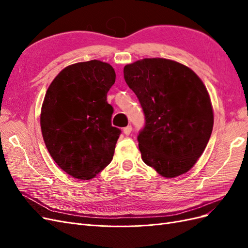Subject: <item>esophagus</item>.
Here are the masks:
<instances>
[{"mask_svg": "<svg viewBox=\"0 0 248 248\" xmlns=\"http://www.w3.org/2000/svg\"><path fill=\"white\" fill-rule=\"evenodd\" d=\"M131 131H132V127L130 125L125 127V128L123 129V132H124V134H126V136H129V134L131 133Z\"/></svg>", "mask_w": 248, "mask_h": 248, "instance_id": "1", "label": "esophagus"}]
</instances>
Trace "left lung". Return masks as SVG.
Instances as JSON below:
<instances>
[{"mask_svg":"<svg viewBox=\"0 0 248 248\" xmlns=\"http://www.w3.org/2000/svg\"><path fill=\"white\" fill-rule=\"evenodd\" d=\"M126 84L144 109L139 137L141 159L162 177L188 171L211 137L214 114L197 73L174 60L141 59L124 67Z\"/></svg>","mask_w":248,"mask_h":248,"instance_id":"left-lung-1","label":"left lung"}]
</instances>
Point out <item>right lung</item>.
Segmentation results:
<instances>
[{"instance_id":"add662e5","label":"right lung","mask_w":248,"mask_h":248,"mask_svg":"<svg viewBox=\"0 0 248 248\" xmlns=\"http://www.w3.org/2000/svg\"><path fill=\"white\" fill-rule=\"evenodd\" d=\"M115 80L108 63L79 62L60 71L44 96L43 140L52 159L73 178L93 179L114 156L121 131L111 126L107 94Z\"/></svg>"}]
</instances>
